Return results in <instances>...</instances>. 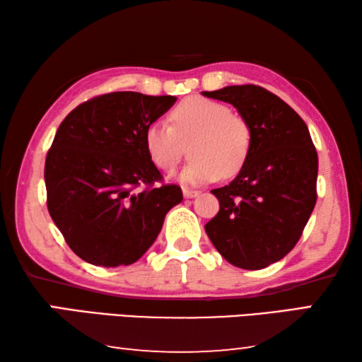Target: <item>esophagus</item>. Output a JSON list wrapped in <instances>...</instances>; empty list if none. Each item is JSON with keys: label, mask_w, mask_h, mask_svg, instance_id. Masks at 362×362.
<instances>
[{"label": "esophagus", "mask_w": 362, "mask_h": 362, "mask_svg": "<svg viewBox=\"0 0 362 362\" xmlns=\"http://www.w3.org/2000/svg\"><path fill=\"white\" fill-rule=\"evenodd\" d=\"M199 192H196V189H189V188H183V196L185 198H194V196H198Z\"/></svg>", "instance_id": "1"}]
</instances>
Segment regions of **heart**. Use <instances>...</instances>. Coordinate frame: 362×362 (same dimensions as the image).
Returning a JSON list of instances; mask_svg holds the SVG:
<instances>
[{
	"instance_id": "obj_1",
	"label": "heart",
	"mask_w": 362,
	"mask_h": 362,
	"mask_svg": "<svg viewBox=\"0 0 362 362\" xmlns=\"http://www.w3.org/2000/svg\"><path fill=\"white\" fill-rule=\"evenodd\" d=\"M170 122L155 121L145 131L146 153L164 173H174L189 144L193 159L182 173L188 185L235 175L246 163L252 142L250 126L225 103L188 97L173 110Z\"/></svg>"
}]
</instances>
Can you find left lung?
<instances>
[{
	"mask_svg": "<svg viewBox=\"0 0 362 362\" xmlns=\"http://www.w3.org/2000/svg\"><path fill=\"white\" fill-rule=\"evenodd\" d=\"M238 108L252 142L236 179L212 189L220 209L206 233L226 262L262 269L286 257L315 209L317 153L305 121L255 84L203 93Z\"/></svg>",
	"mask_w": 362,
	"mask_h": 362,
	"instance_id": "obj_1",
	"label": "left lung"
}]
</instances>
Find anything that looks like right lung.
<instances>
[{
  "label": "right lung",
  "instance_id": "right-lung-1",
  "mask_svg": "<svg viewBox=\"0 0 362 362\" xmlns=\"http://www.w3.org/2000/svg\"><path fill=\"white\" fill-rule=\"evenodd\" d=\"M173 95L110 93L83 102L60 122L45 164L47 211L79 259L131 265L155 243L182 188L163 183L145 131Z\"/></svg>",
  "mask_w": 362,
  "mask_h": 362
}]
</instances>
